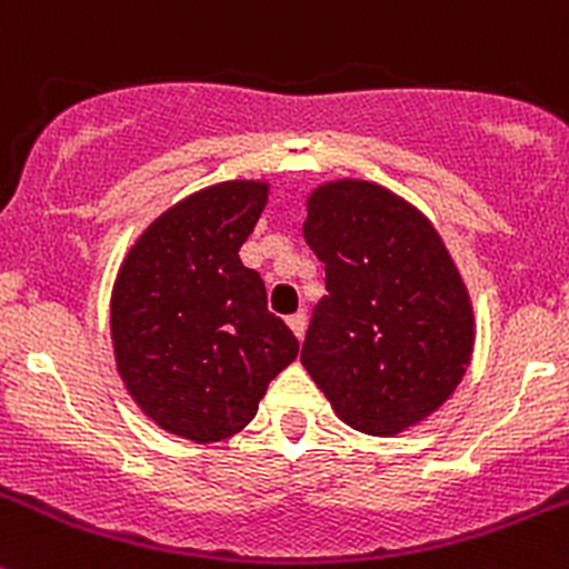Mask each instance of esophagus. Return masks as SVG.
Segmentation results:
<instances>
[{"instance_id":"34e87169","label":"esophagus","mask_w":569,"mask_h":569,"mask_svg":"<svg viewBox=\"0 0 569 569\" xmlns=\"http://www.w3.org/2000/svg\"><path fill=\"white\" fill-rule=\"evenodd\" d=\"M306 325H308L306 311H297V313H291V317H289V328L295 330L297 339H302V336H306Z\"/></svg>"}]
</instances>
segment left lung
<instances>
[{
	"instance_id": "8db88e82",
	"label": "left lung",
	"mask_w": 569,
	"mask_h": 569,
	"mask_svg": "<svg viewBox=\"0 0 569 569\" xmlns=\"http://www.w3.org/2000/svg\"><path fill=\"white\" fill-rule=\"evenodd\" d=\"M308 247L325 263L302 367L345 425L397 437L448 402L470 367L476 311L442 236L419 208L356 178L306 200Z\"/></svg>"
}]
</instances>
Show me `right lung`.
<instances>
[{
  "label": "right lung",
  "mask_w": 569,
  "mask_h": 569,
  "mask_svg": "<svg viewBox=\"0 0 569 569\" xmlns=\"http://www.w3.org/2000/svg\"><path fill=\"white\" fill-rule=\"evenodd\" d=\"M267 180H224L174 202L132 241L110 291L116 372L141 413L197 445L252 422L269 380L300 352L239 250Z\"/></svg>",
  "instance_id": "right-lung-1"
}]
</instances>
